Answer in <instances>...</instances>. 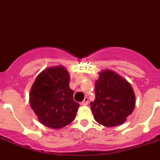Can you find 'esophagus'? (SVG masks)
<instances>
[{
    "label": "esophagus",
    "mask_w": 160,
    "mask_h": 160,
    "mask_svg": "<svg viewBox=\"0 0 160 160\" xmlns=\"http://www.w3.org/2000/svg\"><path fill=\"white\" fill-rule=\"evenodd\" d=\"M88 103H89V100H88L87 97H85L84 100H83L82 102L80 103V105H83V106H85V105H88Z\"/></svg>",
    "instance_id": "esophagus-1"
}]
</instances>
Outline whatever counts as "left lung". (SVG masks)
<instances>
[{
    "label": "left lung",
    "instance_id": "left-lung-1",
    "mask_svg": "<svg viewBox=\"0 0 160 160\" xmlns=\"http://www.w3.org/2000/svg\"><path fill=\"white\" fill-rule=\"evenodd\" d=\"M95 81V100L90 109L95 121L106 127L126 121L135 106V95L124 78L113 70H103Z\"/></svg>",
    "mask_w": 160,
    "mask_h": 160
}]
</instances>
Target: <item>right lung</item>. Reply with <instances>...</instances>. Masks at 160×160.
<instances>
[{
  "mask_svg": "<svg viewBox=\"0 0 160 160\" xmlns=\"http://www.w3.org/2000/svg\"><path fill=\"white\" fill-rule=\"evenodd\" d=\"M70 74L63 65L42 70L30 92V105L39 121L51 129H59L75 119L80 105L73 99L69 86Z\"/></svg>",
  "mask_w": 160,
  "mask_h": 160,
  "instance_id": "right-lung-1",
  "label": "right lung"
}]
</instances>
